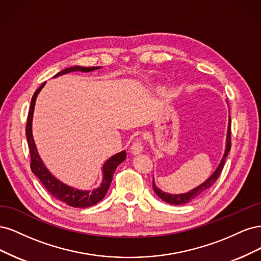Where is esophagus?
Wrapping results in <instances>:
<instances>
[{
  "label": "esophagus",
  "instance_id": "obj_1",
  "mask_svg": "<svg viewBox=\"0 0 261 261\" xmlns=\"http://www.w3.org/2000/svg\"><path fill=\"white\" fill-rule=\"evenodd\" d=\"M130 150H132V153L134 154H139L144 151V145H143V141H141V139H136L135 141H134L132 147H130Z\"/></svg>",
  "mask_w": 261,
  "mask_h": 261
}]
</instances>
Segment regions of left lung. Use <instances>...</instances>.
I'll return each mask as SVG.
<instances>
[{
    "label": "left lung",
    "instance_id": "8db88e82",
    "mask_svg": "<svg viewBox=\"0 0 261 261\" xmlns=\"http://www.w3.org/2000/svg\"><path fill=\"white\" fill-rule=\"evenodd\" d=\"M230 150H231V116H228V127H227V134H226L225 151H224L222 160H221V162L218 165V168L216 169V171L212 173V175L208 179L204 180L203 183L200 184L199 186L193 188L192 191H189L185 194H177V195L168 194L165 192H162L160 188L156 187V185L154 183V179H152V187H153L154 193L165 202H168L170 204H175V206H178V204H185V203H188L189 201L198 198V197H200L203 193H206L208 189L217 181L218 177L221 174V172H222L225 159H226L228 152H230Z\"/></svg>",
    "mask_w": 261,
    "mask_h": 261
}]
</instances>
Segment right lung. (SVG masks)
Instances as JSON below:
<instances>
[{
	"label": "right lung",
	"instance_id": "1",
	"mask_svg": "<svg viewBox=\"0 0 261 261\" xmlns=\"http://www.w3.org/2000/svg\"><path fill=\"white\" fill-rule=\"evenodd\" d=\"M99 68L101 67L100 66H96V67L73 66V67H68L61 70V72L58 73L54 77H58L67 73H72V72H84V73L92 72V70L99 69ZM44 85L45 83H43L40 87H39V88L36 90V92L34 93L33 99H31L30 109H29L28 118H27L26 137H27L28 147L30 151L31 171H33L34 174L40 179L43 186L46 188V191H48L54 198H57L58 200L65 202L66 204H68V206L74 207V208H87V207L94 206V204L98 203L100 200L105 198L108 189L110 185H111L115 169L126 159V151L123 150V151L112 155L109 160H107V162L103 164V167H102V173H103L102 183L98 188L92 189V191H80V189H75L73 187L67 186L64 183H62V181L59 180L57 177H54L50 173V171L46 169V167L41 160L40 155L38 153V150L33 137V128H31V126H33V116H34L36 99H37L38 93L40 92V90L43 88Z\"/></svg>",
	"mask_w": 261,
	"mask_h": 261
}]
</instances>
